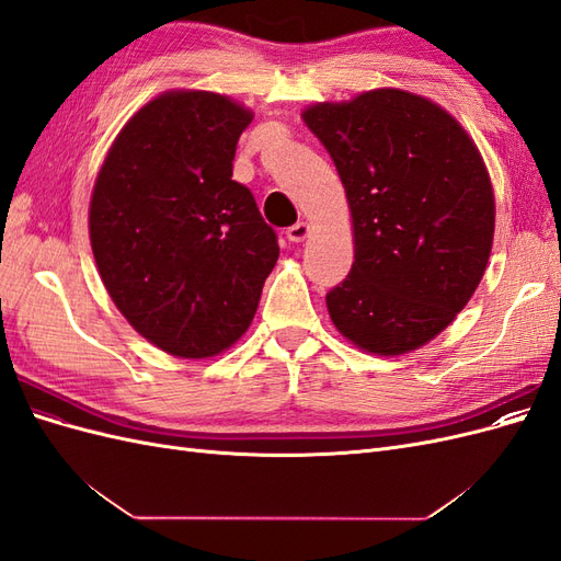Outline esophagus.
<instances>
[{"label":"esophagus","mask_w":561,"mask_h":561,"mask_svg":"<svg viewBox=\"0 0 561 561\" xmlns=\"http://www.w3.org/2000/svg\"><path fill=\"white\" fill-rule=\"evenodd\" d=\"M307 236H309V225L307 222H297L295 227L287 229V241H293V243H301L304 239H307Z\"/></svg>","instance_id":"obj_1"}]
</instances>
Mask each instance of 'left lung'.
<instances>
[{
	"instance_id": "obj_1",
	"label": "left lung",
	"mask_w": 561,
	"mask_h": 561,
	"mask_svg": "<svg viewBox=\"0 0 561 561\" xmlns=\"http://www.w3.org/2000/svg\"><path fill=\"white\" fill-rule=\"evenodd\" d=\"M344 182L355 262L328 293L334 328L355 346L400 355L461 311L494 241V190L478 147L431 100L367 91L301 114Z\"/></svg>"
}]
</instances>
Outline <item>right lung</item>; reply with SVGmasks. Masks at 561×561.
Here are the masks:
<instances>
[{"mask_svg":"<svg viewBox=\"0 0 561 561\" xmlns=\"http://www.w3.org/2000/svg\"><path fill=\"white\" fill-rule=\"evenodd\" d=\"M250 122L227 95L163 93L116 135L93 186L100 278L130 325L180 358L239 342L278 260L276 231L231 180Z\"/></svg>","mask_w":561,"mask_h":561,"instance_id":"obj_1","label":"right lung"}]
</instances>
